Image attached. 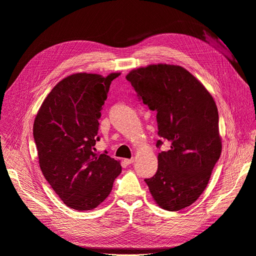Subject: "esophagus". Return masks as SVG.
I'll return each instance as SVG.
<instances>
[{"label": "esophagus", "mask_w": 256, "mask_h": 256, "mask_svg": "<svg viewBox=\"0 0 256 256\" xmlns=\"http://www.w3.org/2000/svg\"><path fill=\"white\" fill-rule=\"evenodd\" d=\"M134 158H132V159H124V163L126 164H132V163H134Z\"/></svg>", "instance_id": "esophagus-1"}]
</instances>
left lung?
I'll return each instance as SVG.
<instances>
[{"label": "left lung", "mask_w": 256, "mask_h": 256, "mask_svg": "<svg viewBox=\"0 0 256 256\" xmlns=\"http://www.w3.org/2000/svg\"><path fill=\"white\" fill-rule=\"evenodd\" d=\"M136 96L157 112L158 134L170 150L158 155L156 174L144 179L159 206L180 210L206 190L220 158L216 105L204 86L188 70L174 64H150L126 77ZM163 144L158 140L156 146Z\"/></svg>", "instance_id": "obj_1"}]
</instances>
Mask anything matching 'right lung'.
<instances>
[{"label": "right lung", "instance_id": "obj_1", "mask_svg": "<svg viewBox=\"0 0 256 256\" xmlns=\"http://www.w3.org/2000/svg\"><path fill=\"white\" fill-rule=\"evenodd\" d=\"M78 72L58 82L42 104L33 124L40 169L60 198L77 210L98 206L120 174V161L95 152L98 120L112 81Z\"/></svg>", "mask_w": 256, "mask_h": 256}]
</instances>
